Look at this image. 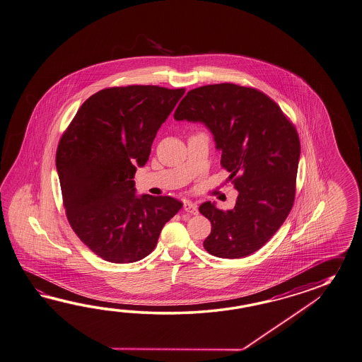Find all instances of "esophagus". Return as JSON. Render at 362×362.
<instances>
[{"label": "esophagus", "mask_w": 362, "mask_h": 362, "mask_svg": "<svg viewBox=\"0 0 362 362\" xmlns=\"http://www.w3.org/2000/svg\"><path fill=\"white\" fill-rule=\"evenodd\" d=\"M184 210H185L186 212H189V214H193V215L198 214L197 204L192 202V201H185V202H184Z\"/></svg>", "instance_id": "1"}]
</instances>
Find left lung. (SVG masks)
<instances>
[{"label": "left lung", "instance_id": "left-lung-1", "mask_svg": "<svg viewBox=\"0 0 362 362\" xmlns=\"http://www.w3.org/2000/svg\"><path fill=\"white\" fill-rule=\"evenodd\" d=\"M175 119L206 125L238 192L232 210H218L211 202L199 206L211 221L204 249L227 259L259 250L293 206L301 152L296 127L267 95L233 83L189 91Z\"/></svg>", "mask_w": 362, "mask_h": 362}]
</instances>
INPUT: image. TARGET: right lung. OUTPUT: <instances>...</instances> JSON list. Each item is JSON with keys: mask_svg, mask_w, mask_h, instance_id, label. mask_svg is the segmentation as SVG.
<instances>
[{"mask_svg": "<svg viewBox=\"0 0 362 362\" xmlns=\"http://www.w3.org/2000/svg\"><path fill=\"white\" fill-rule=\"evenodd\" d=\"M184 93L159 86L101 90L84 101L59 141L56 167L69 223L105 261L144 259L182 209L172 197L136 195L134 176Z\"/></svg>", "mask_w": 362, "mask_h": 362, "instance_id": "1", "label": "right lung"}]
</instances>
